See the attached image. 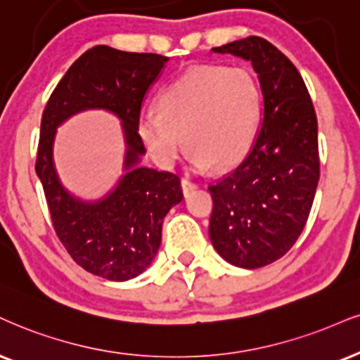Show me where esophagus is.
I'll list each match as a JSON object with an SVG mask.
<instances>
[{
  "mask_svg": "<svg viewBox=\"0 0 360 360\" xmlns=\"http://www.w3.org/2000/svg\"><path fill=\"white\" fill-rule=\"evenodd\" d=\"M195 188H197V185H195L192 180L181 179V192H184L185 195H188V193L192 192V190H195Z\"/></svg>",
  "mask_w": 360,
  "mask_h": 360,
  "instance_id": "34e87169",
  "label": "esophagus"
}]
</instances>
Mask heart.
Masks as SVG:
<instances>
[{
    "instance_id": "b5f03b06",
    "label": "heart",
    "mask_w": 360,
    "mask_h": 360,
    "mask_svg": "<svg viewBox=\"0 0 360 360\" xmlns=\"http://www.w3.org/2000/svg\"><path fill=\"white\" fill-rule=\"evenodd\" d=\"M158 113L139 118V136L160 167L170 168L184 135L198 170L240 163L254 145L262 115L257 79L243 68L193 66L160 93Z\"/></svg>"
}]
</instances>
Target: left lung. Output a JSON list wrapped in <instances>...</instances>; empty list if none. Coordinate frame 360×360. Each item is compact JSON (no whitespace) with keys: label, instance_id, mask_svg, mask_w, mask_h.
Masks as SVG:
<instances>
[{"label":"left lung","instance_id":"1","mask_svg":"<svg viewBox=\"0 0 360 360\" xmlns=\"http://www.w3.org/2000/svg\"><path fill=\"white\" fill-rule=\"evenodd\" d=\"M250 61L264 113L245 160L210 185L212 245L229 264L259 269L290 250L309 219L321 175L317 117L302 77L260 37L212 48Z\"/></svg>","mask_w":360,"mask_h":360}]
</instances>
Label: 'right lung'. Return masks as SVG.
I'll use <instances>...</instances> for the list:
<instances>
[{
    "label": "right lung",
    "instance_id": "add662e5",
    "mask_svg": "<svg viewBox=\"0 0 360 360\" xmlns=\"http://www.w3.org/2000/svg\"><path fill=\"white\" fill-rule=\"evenodd\" d=\"M167 61L155 53L93 46L70 66L43 112L37 175L53 229L79 267L113 282L130 281L150 267L162 242L163 219L184 198L175 173L140 165L145 155L136 130L141 103ZM85 109L117 114L127 146L117 187L95 202L70 194L52 160L57 127Z\"/></svg>",
    "mask_w": 360,
    "mask_h": 360
}]
</instances>
